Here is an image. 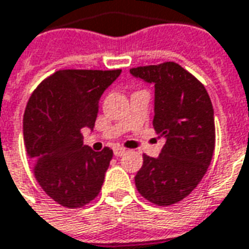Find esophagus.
Returning a JSON list of instances; mask_svg holds the SVG:
<instances>
[{"label":"esophagus","instance_id":"obj_1","mask_svg":"<svg viewBox=\"0 0 249 249\" xmlns=\"http://www.w3.org/2000/svg\"><path fill=\"white\" fill-rule=\"evenodd\" d=\"M126 153V149L124 147H121V146H115L114 147V156L115 157H122Z\"/></svg>","mask_w":249,"mask_h":249}]
</instances>
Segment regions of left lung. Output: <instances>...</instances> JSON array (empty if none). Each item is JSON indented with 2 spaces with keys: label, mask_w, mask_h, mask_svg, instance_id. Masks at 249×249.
Masks as SVG:
<instances>
[{
  "label": "left lung",
  "mask_w": 249,
  "mask_h": 249,
  "mask_svg": "<svg viewBox=\"0 0 249 249\" xmlns=\"http://www.w3.org/2000/svg\"><path fill=\"white\" fill-rule=\"evenodd\" d=\"M130 73L154 84L153 126L165 137L158 158L143 156L135 186L150 202L172 205L192 193L212 161V102L205 87L173 61L133 68Z\"/></svg>",
  "instance_id": "8db88e82"
}]
</instances>
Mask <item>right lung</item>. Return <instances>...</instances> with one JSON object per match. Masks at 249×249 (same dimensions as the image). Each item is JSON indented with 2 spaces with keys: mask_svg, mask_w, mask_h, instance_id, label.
Returning <instances> with one entry per match:
<instances>
[{
  "mask_svg": "<svg viewBox=\"0 0 249 249\" xmlns=\"http://www.w3.org/2000/svg\"><path fill=\"white\" fill-rule=\"evenodd\" d=\"M122 70H61L45 79L29 98L22 131L33 173L57 204L82 208L99 195L112 150L83 144L82 128L91 131L100 96Z\"/></svg>",
  "mask_w": 249,
  "mask_h": 249,
  "instance_id": "add662e5",
  "label": "right lung"
}]
</instances>
